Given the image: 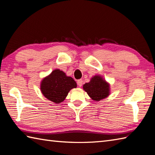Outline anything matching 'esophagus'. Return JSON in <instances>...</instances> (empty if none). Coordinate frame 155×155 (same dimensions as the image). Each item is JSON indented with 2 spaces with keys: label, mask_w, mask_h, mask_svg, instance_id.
Wrapping results in <instances>:
<instances>
[{
  "label": "esophagus",
  "mask_w": 155,
  "mask_h": 155,
  "mask_svg": "<svg viewBox=\"0 0 155 155\" xmlns=\"http://www.w3.org/2000/svg\"><path fill=\"white\" fill-rule=\"evenodd\" d=\"M77 84H78V87H81L82 85H83V80H81V79L78 80L77 81Z\"/></svg>",
  "instance_id": "esophagus-1"
}]
</instances>
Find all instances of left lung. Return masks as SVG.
Instances as JSON below:
<instances>
[{"mask_svg": "<svg viewBox=\"0 0 155 155\" xmlns=\"http://www.w3.org/2000/svg\"><path fill=\"white\" fill-rule=\"evenodd\" d=\"M83 89L92 99L101 101L109 95V84L101 76H94L91 81L83 85Z\"/></svg>", "mask_w": 155, "mask_h": 155, "instance_id": "left-lung-1", "label": "left lung"}]
</instances>
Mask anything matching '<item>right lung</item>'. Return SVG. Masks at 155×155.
Listing matches in <instances>:
<instances>
[{
    "label": "right lung",
    "instance_id": "1",
    "mask_svg": "<svg viewBox=\"0 0 155 155\" xmlns=\"http://www.w3.org/2000/svg\"><path fill=\"white\" fill-rule=\"evenodd\" d=\"M77 87V83L73 78L66 76L59 69L53 71L50 75L41 82V89L42 94L57 104L61 103L67 96L72 88Z\"/></svg>",
    "mask_w": 155,
    "mask_h": 155
}]
</instances>
